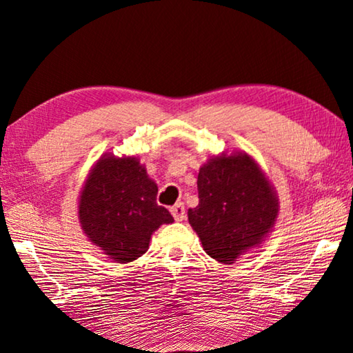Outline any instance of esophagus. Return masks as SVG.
Wrapping results in <instances>:
<instances>
[{
    "label": "esophagus",
    "mask_w": 353,
    "mask_h": 353,
    "mask_svg": "<svg viewBox=\"0 0 353 353\" xmlns=\"http://www.w3.org/2000/svg\"><path fill=\"white\" fill-rule=\"evenodd\" d=\"M171 213H172L174 220H176V221H182V220H184V218H185V208H184V205H182L181 202L176 203V205H174V207H171Z\"/></svg>",
    "instance_id": "obj_1"
}]
</instances>
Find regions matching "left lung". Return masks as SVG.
<instances>
[{
  "mask_svg": "<svg viewBox=\"0 0 353 353\" xmlns=\"http://www.w3.org/2000/svg\"><path fill=\"white\" fill-rule=\"evenodd\" d=\"M197 189L199 205L187 216L205 252L221 264L261 246L274 230L279 197L248 153L210 156L199 171Z\"/></svg>",
  "mask_w": 353,
  "mask_h": 353,
  "instance_id": "1",
  "label": "left lung"
}]
</instances>
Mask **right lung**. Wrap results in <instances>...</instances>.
<instances>
[{
    "instance_id": "right-lung-1",
    "label": "right lung",
    "mask_w": 353,
    "mask_h": 353,
    "mask_svg": "<svg viewBox=\"0 0 353 353\" xmlns=\"http://www.w3.org/2000/svg\"><path fill=\"white\" fill-rule=\"evenodd\" d=\"M158 185L137 156L102 154L78 199L79 225L88 239L117 264L148 251L151 234L174 221L156 203Z\"/></svg>"
}]
</instances>
